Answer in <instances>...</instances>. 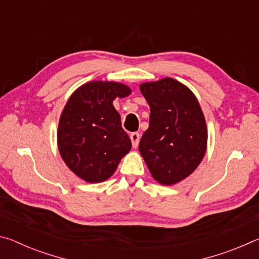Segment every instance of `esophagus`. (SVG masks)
I'll use <instances>...</instances> for the list:
<instances>
[{"label": "esophagus", "instance_id": "obj_1", "mask_svg": "<svg viewBox=\"0 0 259 259\" xmlns=\"http://www.w3.org/2000/svg\"><path fill=\"white\" fill-rule=\"evenodd\" d=\"M130 139L131 143H133V147L137 148L138 144H139V139H140V135L138 133H133L130 135Z\"/></svg>", "mask_w": 259, "mask_h": 259}]
</instances>
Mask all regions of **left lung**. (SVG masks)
Instances as JSON below:
<instances>
[{"mask_svg":"<svg viewBox=\"0 0 259 259\" xmlns=\"http://www.w3.org/2000/svg\"><path fill=\"white\" fill-rule=\"evenodd\" d=\"M139 89L151 111L139 152L157 183L175 185L204 157L208 131L203 112L190 88L175 78L144 82Z\"/></svg>","mask_w":259,"mask_h":259,"instance_id":"1","label":"left lung"}]
</instances>
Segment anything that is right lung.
Wrapping results in <instances>:
<instances>
[{
  "mask_svg": "<svg viewBox=\"0 0 259 259\" xmlns=\"http://www.w3.org/2000/svg\"><path fill=\"white\" fill-rule=\"evenodd\" d=\"M131 89L121 82L91 81L74 91L60 114L57 144L71 171L87 183H102L115 172L131 140L121 126L113 100Z\"/></svg>",
  "mask_w": 259,
  "mask_h": 259,
  "instance_id": "1",
  "label": "right lung"
}]
</instances>
